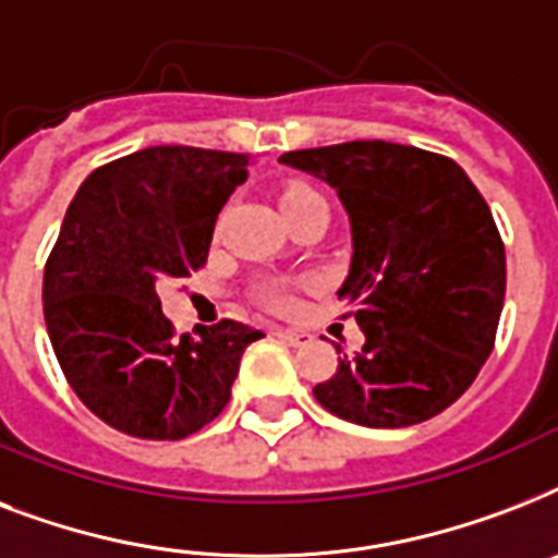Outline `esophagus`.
<instances>
[{"label": "esophagus", "instance_id": "1", "mask_svg": "<svg viewBox=\"0 0 558 558\" xmlns=\"http://www.w3.org/2000/svg\"><path fill=\"white\" fill-rule=\"evenodd\" d=\"M278 339H283L287 344H292V348H301V344H306V341H310V332H304V330H278Z\"/></svg>", "mask_w": 558, "mask_h": 558}]
</instances>
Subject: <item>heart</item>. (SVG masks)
Masks as SVG:
<instances>
[{
  "instance_id": "heart-1",
  "label": "heart",
  "mask_w": 558,
  "mask_h": 558,
  "mask_svg": "<svg viewBox=\"0 0 558 558\" xmlns=\"http://www.w3.org/2000/svg\"><path fill=\"white\" fill-rule=\"evenodd\" d=\"M313 205H327L324 193L313 185H304V182H295V185H287L280 191V208L289 217H295L301 210L313 208ZM257 301L263 306H269L271 313H292L295 310V292L283 280H269L257 289Z\"/></svg>"
}]
</instances>
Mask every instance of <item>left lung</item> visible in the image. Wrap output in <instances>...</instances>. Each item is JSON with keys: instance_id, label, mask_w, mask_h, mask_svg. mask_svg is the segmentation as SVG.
I'll use <instances>...</instances> for the list:
<instances>
[{"instance_id": "8db88e82", "label": "left lung", "mask_w": 558, "mask_h": 558, "mask_svg": "<svg viewBox=\"0 0 558 558\" xmlns=\"http://www.w3.org/2000/svg\"><path fill=\"white\" fill-rule=\"evenodd\" d=\"M283 165L330 182L350 214L353 263L339 289L365 348L339 359L315 399L367 428H405L463 397L495 348L507 254L458 161L390 142L292 150Z\"/></svg>"}]
</instances>
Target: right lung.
I'll list each match as a JSON object with an SVG mask.
<instances>
[{"label": "right lung", "instance_id": "right-lung-1", "mask_svg": "<svg viewBox=\"0 0 558 558\" xmlns=\"http://www.w3.org/2000/svg\"><path fill=\"white\" fill-rule=\"evenodd\" d=\"M252 156L165 144L92 170L46 260L43 313L83 405L142 440H182L222 414L263 332L222 318L177 336L159 289L208 263Z\"/></svg>", "mask_w": 558, "mask_h": 558}]
</instances>
